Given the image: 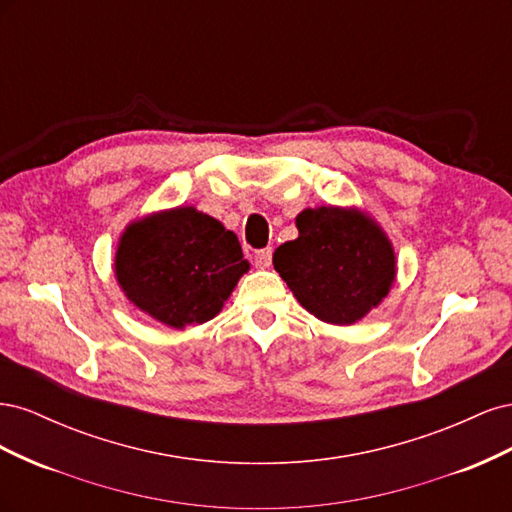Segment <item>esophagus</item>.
Instances as JSON below:
<instances>
[{
	"label": "esophagus",
	"instance_id": "34e87169",
	"mask_svg": "<svg viewBox=\"0 0 512 512\" xmlns=\"http://www.w3.org/2000/svg\"><path fill=\"white\" fill-rule=\"evenodd\" d=\"M271 256H273L271 247H265V250H258V252L254 254V265H256V269H269V267H271Z\"/></svg>",
	"mask_w": 512,
	"mask_h": 512
}]
</instances>
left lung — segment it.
I'll use <instances>...</instances> for the list:
<instances>
[{
  "instance_id": "1",
  "label": "left lung",
  "mask_w": 512,
  "mask_h": 512,
  "mask_svg": "<svg viewBox=\"0 0 512 512\" xmlns=\"http://www.w3.org/2000/svg\"><path fill=\"white\" fill-rule=\"evenodd\" d=\"M299 237L273 254V267L318 320L354 324L389 294L397 260L386 232L359 209L318 207L297 215Z\"/></svg>"
}]
</instances>
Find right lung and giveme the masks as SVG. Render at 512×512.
I'll return each mask as SVG.
<instances>
[{"label":"right lung","instance_id":"right-lung-1","mask_svg":"<svg viewBox=\"0 0 512 512\" xmlns=\"http://www.w3.org/2000/svg\"><path fill=\"white\" fill-rule=\"evenodd\" d=\"M250 269L239 239L194 207L151 213L119 239L115 277L123 294L153 320L185 329L218 316Z\"/></svg>","mask_w":512,"mask_h":512}]
</instances>
